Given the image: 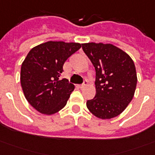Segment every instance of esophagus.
Returning a JSON list of instances; mask_svg holds the SVG:
<instances>
[{
  "instance_id": "1",
  "label": "esophagus",
  "mask_w": 155,
  "mask_h": 155,
  "mask_svg": "<svg viewBox=\"0 0 155 155\" xmlns=\"http://www.w3.org/2000/svg\"><path fill=\"white\" fill-rule=\"evenodd\" d=\"M87 81H85V82H83V83H82V85H79V86H78L79 88H83V87H85L86 85H87Z\"/></svg>"
}]
</instances>
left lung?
I'll list each match as a JSON object with an SVG mask.
<instances>
[{
	"label": "left lung",
	"mask_w": 155,
	"mask_h": 155,
	"mask_svg": "<svg viewBox=\"0 0 155 155\" xmlns=\"http://www.w3.org/2000/svg\"><path fill=\"white\" fill-rule=\"evenodd\" d=\"M96 70V96L87 101L100 119H111L127 107L135 94L137 75L132 58L110 44H82Z\"/></svg>",
	"instance_id": "1"
}]
</instances>
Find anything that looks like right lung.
Segmentation results:
<instances>
[{"instance_id": "obj_1", "label": "right lung", "mask_w": 155, "mask_h": 155, "mask_svg": "<svg viewBox=\"0 0 155 155\" xmlns=\"http://www.w3.org/2000/svg\"><path fill=\"white\" fill-rule=\"evenodd\" d=\"M81 47L78 43L48 41L27 54L21 65L20 83L28 102L39 112L53 115L66 106L74 85L60 79L63 66Z\"/></svg>"}]
</instances>
